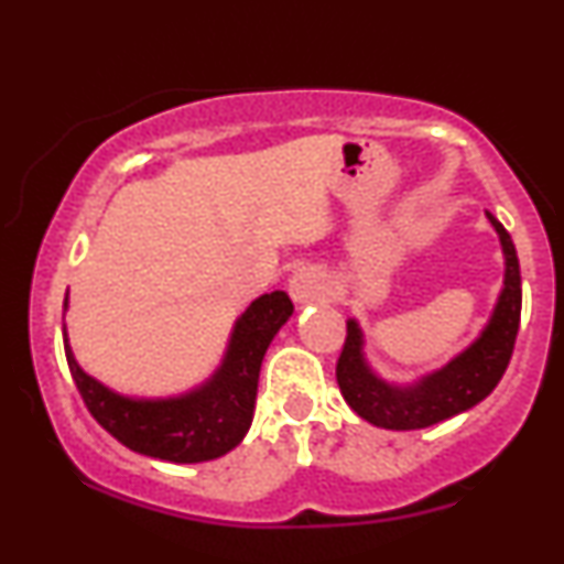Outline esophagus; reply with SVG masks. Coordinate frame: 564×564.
Segmentation results:
<instances>
[{"label": "esophagus", "instance_id": "obj_1", "mask_svg": "<svg viewBox=\"0 0 564 564\" xmlns=\"http://www.w3.org/2000/svg\"><path fill=\"white\" fill-rule=\"evenodd\" d=\"M328 291V283H326V275L321 273L318 268H302L296 270L294 275H291L289 281V294L294 302H313V300H321L323 294Z\"/></svg>", "mask_w": 564, "mask_h": 564}]
</instances>
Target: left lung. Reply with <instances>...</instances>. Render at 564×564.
Here are the masks:
<instances>
[{"label":"left lung","mask_w":564,"mask_h":564,"mask_svg":"<svg viewBox=\"0 0 564 564\" xmlns=\"http://www.w3.org/2000/svg\"><path fill=\"white\" fill-rule=\"evenodd\" d=\"M488 217L501 238L503 257H507V281L498 296L494 318L480 339L467 352L451 360L443 371L432 373L411 390L384 384L368 371L364 355H360L358 323H347L345 347L336 360V381H339L347 405L360 419L384 426V430H424V426L445 422V419L467 411L496 390L507 371L511 352H514L517 332H520L522 281L511 236L494 215Z\"/></svg>","instance_id":"1"}]
</instances>
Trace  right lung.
<instances>
[{
  "mask_svg": "<svg viewBox=\"0 0 564 564\" xmlns=\"http://www.w3.org/2000/svg\"><path fill=\"white\" fill-rule=\"evenodd\" d=\"M291 313L294 302L286 291H273L251 302L236 323L223 368L209 384L185 398H119L76 366L63 334L68 371L95 422L129 451L174 464L212 462L236 448L249 430L262 358Z\"/></svg>",
  "mask_w": 564,
  "mask_h": 564,
  "instance_id": "right-lung-1",
  "label": "right lung"
}]
</instances>
